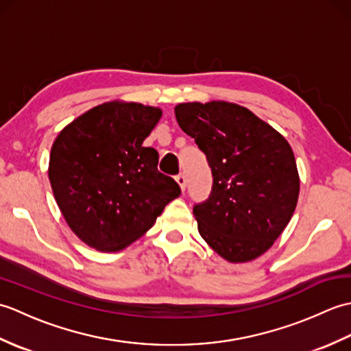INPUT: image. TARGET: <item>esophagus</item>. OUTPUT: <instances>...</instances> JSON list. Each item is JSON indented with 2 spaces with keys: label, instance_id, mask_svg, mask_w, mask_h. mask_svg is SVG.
<instances>
[{
  "label": "esophagus",
  "instance_id": "obj_1",
  "mask_svg": "<svg viewBox=\"0 0 351 351\" xmlns=\"http://www.w3.org/2000/svg\"><path fill=\"white\" fill-rule=\"evenodd\" d=\"M175 180H176V182H178V184H180L181 190L184 191V190H185V187H187V176H185L184 173H180V175H176V176H175Z\"/></svg>",
  "mask_w": 351,
  "mask_h": 351
}]
</instances>
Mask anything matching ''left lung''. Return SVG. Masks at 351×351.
Listing matches in <instances>:
<instances>
[{"label": "left lung", "mask_w": 351, "mask_h": 351, "mask_svg": "<svg viewBox=\"0 0 351 351\" xmlns=\"http://www.w3.org/2000/svg\"><path fill=\"white\" fill-rule=\"evenodd\" d=\"M175 116L213 173L210 196L193 206L199 234L230 263L263 255L287 228L299 199L293 149L235 104H180Z\"/></svg>", "instance_id": "1"}]
</instances>
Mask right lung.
<instances>
[{
    "label": "right lung",
    "mask_w": 351,
    "mask_h": 351,
    "mask_svg": "<svg viewBox=\"0 0 351 351\" xmlns=\"http://www.w3.org/2000/svg\"><path fill=\"white\" fill-rule=\"evenodd\" d=\"M160 117L158 108L107 102L75 119L52 145V193L71 229L92 247H126L181 195L158 170V152L143 146Z\"/></svg>",
    "instance_id": "obj_1"
}]
</instances>
